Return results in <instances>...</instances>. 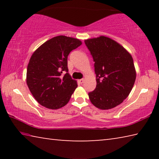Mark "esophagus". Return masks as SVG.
<instances>
[{
	"instance_id": "1",
	"label": "esophagus",
	"mask_w": 159,
	"mask_h": 159,
	"mask_svg": "<svg viewBox=\"0 0 159 159\" xmlns=\"http://www.w3.org/2000/svg\"><path fill=\"white\" fill-rule=\"evenodd\" d=\"M78 81H79V83H80V84H82V83L84 82V79H79V80H78Z\"/></svg>"
}]
</instances>
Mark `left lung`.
Instances as JSON below:
<instances>
[{"label": "left lung", "instance_id": "left-lung-1", "mask_svg": "<svg viewBox=\"0 0 159 159\" xmlns=\"http://www.w3.org/2000/svg\"><path fill=\"white\" fill-rule=\"evenodd\" d=\"M85 44L95 61L97 85L88 93L90 102L100 109L119 105L127 98L136 79L132 56L109 38L88 39Z\"/></svg>", "mask_w": 159, "mask_h": 159}]
</instances>
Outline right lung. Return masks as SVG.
Masks as SVG:
<instances>
[{"label":"right lung","mask_w":159,"mask_h":159,"mask_svg":"<svg viewBox=\"0 0 159 159\" xmlns=\"http://www.w3.org/2000/svg\"><path fill=\"white\" fill-rule=\"evenodd\" d=\"M81 44L79 39L59 36L44 43L32 55L26 83L41 105L57 109L69 102L78 85L68 73L67 58Z\"/></svg>","instance_id":"add662e5"}]
</instances>
